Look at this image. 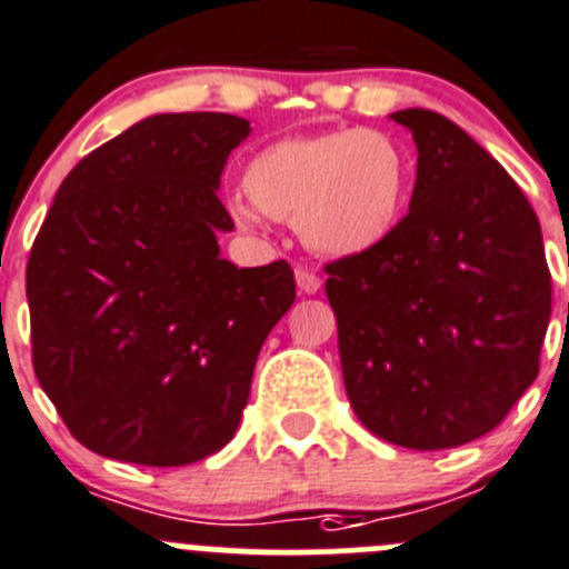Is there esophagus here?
<instances>
[{
	"mask_svg": "<svg viewBox=\"0 0 569 569\" xmlns=\"http://www.w3.org/2000/svg\"><path fill=\"white\" fill-rule=\"evenodd\" d=\"M295 280H297V289H300L302 295H317L319 286H322V280H319L313 272H308V269H297Z\"/></svg>",
	"mask_w": 569,
	"mask_h": 569,
	"instance_id": "obj_1",
	"label": "esophagus"
}]
</instances>
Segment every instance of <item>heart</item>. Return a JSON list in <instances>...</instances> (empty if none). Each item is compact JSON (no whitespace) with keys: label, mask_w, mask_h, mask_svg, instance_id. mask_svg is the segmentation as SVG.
<instances>
[{"label":"heart","mask_w":569,"mask_h":569,"mask_svg":"<svg viewBox=\"0 0 569 569\" xmlns=\"http://www.w3.org/2000/svg\"><path fill=\"white\" fill-rule=\"evenodd\" d=\"M249 202L233 200L230 217L247 233L263 217L295 222L302 244L328 258H352L383 247L408 206L411 167L389 136L363 127L278 138L247 161Z\"/></svg>","instance_id":"b5f03b06"}]
</instances>
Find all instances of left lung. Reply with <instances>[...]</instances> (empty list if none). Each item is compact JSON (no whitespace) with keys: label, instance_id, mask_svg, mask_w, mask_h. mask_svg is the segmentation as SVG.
I'll list each match as a JSON object with an SVG mask.
<instances>
[{"label":"left lung","instance_id":"left-lung-1","mask_svg":"<svg viewBox=\"0 0 569 569\" xmlns=\"http://www.w3.org/2000/svg\"><path fill=\"white\" fill-rule=\"evenodd\" d=\"M417 144L408 213L383 247L328 263L345 389L375 437L459 448L537 380L550 322L542 228L520 186L459 124L391 113Z\"/></svg>","mask_w":569,"mask_h":569}]
</instances>
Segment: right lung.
<instances>
[{"instance_id": "1", "label": "right lung", "mask_w": 569, "mask_h": 569, "mask_svg": "<svg viewBox=\"0 0 569 569\" xmlns=\"http://www.w3.org/2000/svg\"><path fill=\"white\" fill-rule=\"evenodd\" d=\"M230 113H158L82 158L27 263L32 367L71 437L183 467L233 439L258 352L295 302L286 261L219 256L217 189L250 136Z\"/></svg>"}]
</instances>
